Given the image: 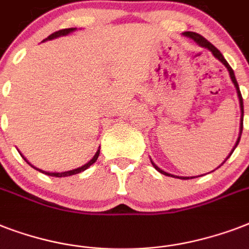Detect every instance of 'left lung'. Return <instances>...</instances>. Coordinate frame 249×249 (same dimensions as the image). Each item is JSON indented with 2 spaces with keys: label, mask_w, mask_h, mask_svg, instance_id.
Returning <instances> with one entry per match:
<instances>
[{
  "label": "left lung",
  "mask_w": 249,
  "mask_h": 249,
  "mask_svg": "<svg viewBox=\"0 0 249 249\" xmlns=\"http://www.w3.org/2000/svg\"><path fill=\"white\" fill-rule=\"evenodd\" d=\"M182 35H183V36H186V37H189V38H191V40L195 41V42H196V44L199 45V46H201V48L208 49L209 52H211V53H212V54H213V56H214V58H217V59L220 60L221 63L224 64L225 67H226V70H228V71H229V75H230V79H231L232 84H234V86H235V90H236V94H238V99H239V106H240L239 137H238V140H236V142H235V146L232 147L231 152H230V154H229L228 158H226V159L224 160V163H225V161H226V160H228L229 158L231 156V154H232V152H234V150H235V148H236V146H238V143H239L240 136H242V130H243V115H244V108H243V98H242V94H240L239 85H238V81H236V79H235V73H234V71H232V68L230 67V64H229L228 62H226V59H225L224 55L221 54V52H220V50H218V49L214 48V46H213V45L211 44V42H209L208 40H205L204 37L200 36L199 33H195V32H183V33H182ZM150 160H151V164H152V165H154V168H155V169L158 170V172H160V173H161V174H165V176H170V177H174V178H182V179H189V178H195V177H179V176H174V174L166 173V172H164L163 169H160L159 166L156 165V164L154 163V161H152V159H150ZM224 163H222V164H224ZM222 164H221V165H222ZM221 165H220V166H221ZM220 166H218V168H220ZM216 169H217V168H216ZM212 172H213V170H212ZM197 177H200V176H197Z\"/></svg>",
  "instance_id": "left-lung-1"
}]
</instances>
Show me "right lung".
Masks as SVG:
<instances>
[{"label": "right lung", "instance_id": "add662e5", "mask_svg": "<svg viewBox=\"0 0 249 249\" xmlns=\"http://www.w3.org/2000/svg\"><path fill=\"white\" fill-rule=\"evenodd\" d=\"M76 29H77V28H66V29H60V31H58V32H54V33H53V35H50V36H49L48 38H45V40L42 41V42H45V41H48V40H54V38H58V37H60V36H67V35H70V33L75 32ZM99 151H101V150H99V148H98V151L95 152V155H94L93 158H91V159H90L89 161H88V163L84 164L83 166H79V168H76V169L67 170V172H46V170L38 169V168H36V166L32 165V164L29 163L28 160L25 159L24 156L21 155V154H20V155L23 156V159H24L25 161H27V163L29 164V165L33 166V168H35V169L38 170V172H41V173L48 174V176H52V177H68V176H73V174L81 173V172H84V170L88 169V168H89L90 165H93V164L95 163V161H97L98 156H99Z\"/></svg>", "mask_w": 249, "mask_h": 249}]
</instances>
